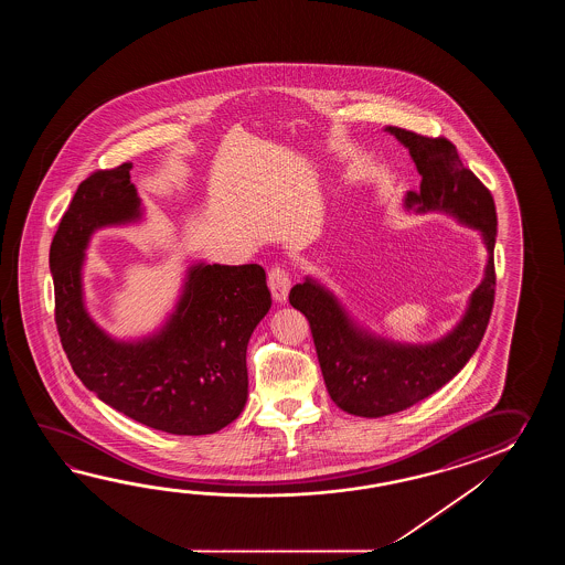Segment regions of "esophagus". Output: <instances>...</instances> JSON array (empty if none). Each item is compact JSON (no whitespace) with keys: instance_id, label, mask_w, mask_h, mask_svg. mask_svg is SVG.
I'll list each match as a JSON object with an SVG mask.
<instances>
[{"instance_id":"esophagus-1","label":"esophagus","mask_w":565,"mask_h":565,"mask_svg":"<svg viewBox=\"0 0 565 565\" xmlns=\"http://www.w3.org/2000/svg\"><path fill=\"white\" fill-rule=\"evenodd\" d=\"M268 287H270V292H273L275 300H278V302L287 300L288 290H290V277H288L285 266L277 265L270 268V273H268Z\"/></svg>"}]
</instances>
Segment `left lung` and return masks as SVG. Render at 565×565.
<instances>
[{
  "mask_svg": "<svg viewBox=\"0 0 565 565\" xmlns=\"http://www.w3.org/2000/svg\"><path fill=\"white\" fill-rule=\"evenodd\" d=\"M422 175L420 190L408 192L406 207L446 212L477 228L487 248V268L470 295L460 323L448 335L426 343H396L353 323L331 290L307 277L290 288V305L307 317L324 385L339 408L361 418L396 414L433 396L457 375L482 341L494 302V238L497 210L479 178L462 166L457 147L445 137H424L399 127H385Z\"/></svg>",
  "mask_w": 565,
  "mask_h": 565,
  "instance_id": "obj_1",
  "label": "left lung"
}]
</instances>
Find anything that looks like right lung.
Listing matches in <instances>:
<instances>
[{
	"label": "right lung",
	"instance_id": "right-lung-1",
	"mask_svg": "<svg viewBox=\"0 0 565 565\" xmlns=\"http://www.w3.org/2000/svg\"><path fill=\"white\" fill-rule=\"evenodd\" d=\"M131 163L100 169L74 193L50 246L56 327L81 382L110 408L180 436L214 434L248 397L246 348L273 299L260 265L188 268L166 324L139 341H117L86 312L83 265L96 230L143 217Z\"/></svg>",
	"mask_w": 565,
	"mask_h": 565
}]
</instances>
